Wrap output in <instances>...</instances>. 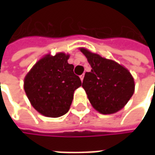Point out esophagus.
I'll use <instances>...</instances> for the list:
<instances>
[{"instance_id": "esophagus-1", "label": "esophagus", "mask_w": 155, "mask_h": 155, "mask_svg": "<svg viewBox=\"0 0 155 155\" xmlns=\"http://www.w3.org/2000/svg\"><path fill=\"white\" fill-rule=\"evenodd\" d=\"M80 77H81V81H83V80H84V74H81V76H80Z\"/></svg>"}]
</instances>
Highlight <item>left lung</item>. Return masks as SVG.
<instances>
[{
	"instance_id": "obj_1",
	"label": "left lung",
	"mask_w": 155,
	"mask_h": 155,
	"mask_svg": "<svg viewBox=\"0 0 155 155\" xmlns=\"http://www.w3.org/2000/svg\"><path fill=\"white\" fill-rule=\"evenodd\" d=\"M91 66L84 74L82 87L94 110L103 114L116 113L134 92L133 76L126 68L112 60L81 48Z\"/></svg>"
}]
</instances>
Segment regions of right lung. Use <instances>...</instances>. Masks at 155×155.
<instances>
[{"mask_svg": "<svg viewBox=\"0 0 155 155\" xmlns=\"http://www.w3.org/2000/svg\"><path fill=\"white\" fill-rule=\"evenodd\" d=\"M69 54L61 52L46 54L29 71L24 90L33 107L44 116L57 118L66 114L74 91L81 81L74 74V65L68 63Z\"/></svg>", "mask_w": 155, "mask_h": 155, "instance_id": "right-lung-1", "label": "right lung"}]
</instances>
